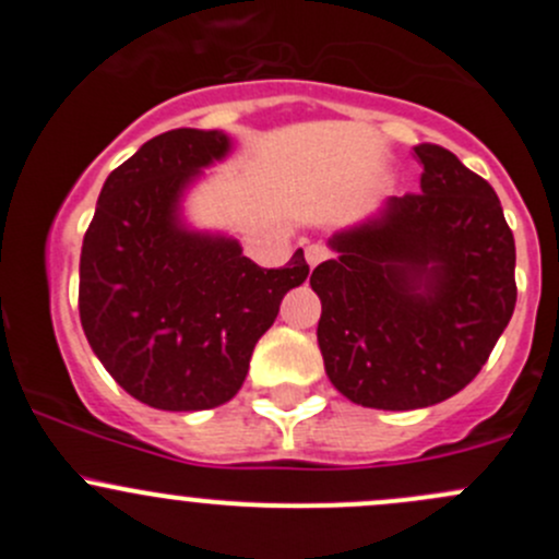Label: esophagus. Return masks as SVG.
I'll use <instances>...</instances> for the list:
<instances>
[{"instance_id": "1", "label": "esophagus", "mask_w": 559, "mask_h": 559, "mask_svg": "<svg viewBox=\"0 0 559 559\" xmlns=\"http://www.w3.org/2000/svg\"><path fill=\"white\" fill-rule=\"evenodd\" d=\"M326 257H330V248H326L324 243H311L306 248V262L311 264V267H316L319 262H324Z\"/></svg>"}]
</instances>
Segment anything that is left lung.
I'll return each mask as SVG.
<instances>
[{"mask_svg":"<svg viewBox=\"0 0 559 559\" xmlns=\"http://www.w3.org/2000/svg\"><path fill=\"white\" fill-rule=\"evenodd\" d=\"M419 194L335 233L311 286L332 386L381 411L427 408L476 379L516 306V248L498 194L421 143Z\"/></svg>","mask_w":559,"mask_h":559,"instance_id":"8db88e82","label":"left lung"}]
</instances>
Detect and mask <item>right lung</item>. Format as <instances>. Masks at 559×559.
I'll return each mask as SVG.
<instances>
[{"label": "right lung", "mask_w": 559, "mask_h": 559, "mask_svg": "<svg viewBox=\"0 0 559 559\" xmlns=\"http://www.w3.org/2000/svg\"><path fill=\"white\" fill-rule=\"evenodd\" d=\"M233 151L218 129L156 134L107 175L81 251V324L107 373L159 411H205L243 386L281 300L308 278L302 248L278 270L235 238L183 222V197Z\"/></svg>", "instance_id": "right-lung-1"}]
</instances>
